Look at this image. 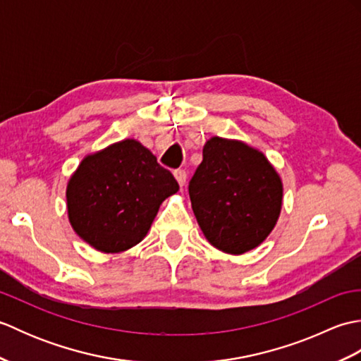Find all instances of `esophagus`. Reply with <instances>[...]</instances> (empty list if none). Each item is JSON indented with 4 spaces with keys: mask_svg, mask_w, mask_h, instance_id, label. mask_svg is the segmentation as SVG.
I'll use <instances>...</instances> for the list:
<instances>
[{
    "mask_svg": "<svg viewBox=\"0 0 361 361\" xmlns=\"http://www.w3.org/2000/svg\"><path fill=\"white\" fill-rule=\"evenodd\" d=\"M173 175H175V178H176V181H178V185H180L181 188L186 185L188 173H186L185 169H178V171H175V172H173Z\"/></svg>",
    "mask_w": 361,
    "mask_h": 361,
    "instance_id": "34e87169",
    "label": "esophagus"
}]
</instances>
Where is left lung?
<instances>
[{
  "label": "left lung",
  "instance_id": "8db88e82",
  "mask_svg": "<svg viewBox=\"0 0 361 361\" xmlns=\"http://www.w3.org/2000/svg\"><path fill=\"white\" fill-rule=\"evenodd\" d=\"M198 225L214 247L242 255L262 243L278 221L282 183L264 153L211 137L189 181Z\"/></svg>",
  "mask_w": 361,
  "mask_h": 361
}]
</instances>
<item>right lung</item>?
<instances>
[{
    "label": "right lung",
    "instance_id": "obj_1",
    "mask_svg": "<svg viewBox=\"0 0 361 361\" xmlns=\"http://www.w3.org/2000/svg\"><path fill=\"white\" fill-rule=\"evenodd\" d=\"M173 175L135 140L83 158L66 188L68 217L91 247L121 252L140 243L169 195Z\"/></svg>",
    "mask_w": 361,
    "mask_h": 361
}]
</instances>
